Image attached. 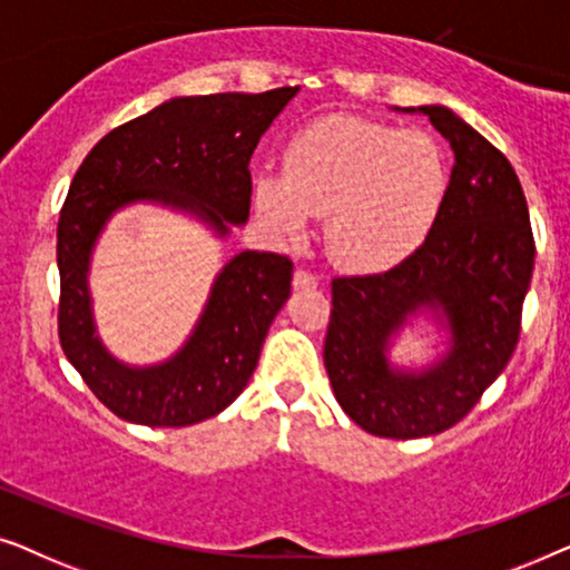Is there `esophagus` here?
Returning a JSON list of instances; mask_svg holds the SVG:
<instances>
[{"label": "esophagus", "mask_w": 570, "mask_h": 570, "mask_svg": "<svg viewBox=\"0 0 570 570\" xmlns=\"http://www.w3.org/2000/svg\"><path fill=\"white\" fill-rule=\"evenodd\" d=\"M293 285L298 287V291H314V287H318V277L311 275L306 269H295Z\"/></svg>", "instance_id": "obj_1"}]
</instances>
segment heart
Returning <instances> with one entry per match:
<instances>
[{"mask_svg":"<svg viewBox=\"0 0 570 570\" xmlns=\"http://www.w3.org/2000/svg\"><path fill=\"white\" fill-rule=\"evenodd\" d=\"M441 147L420 129L326 116L287 139L283 174H256L252 197L275 238L306 236L326 215V252L347 272H384L407 259L446 197Z\"/></svg>","mask_w":570,"mask_h":570,"instance_id":"b5f03b06","label":"heart"}]
</instances>
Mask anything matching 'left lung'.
Listing matches in <instances>:
<instances>
[{
  "label": "left lung",
  "instance_id": "left-lung-1",
  "mask_svg": "<svg viewBox=\"0 0 570 570\" xmlns=\"http://www.w3.org/2000/svg\"><path fill=\"white\" fill-rule=\"evenodd\" d=\"M454 150L446 197L423 246L384 275L332 283L324 365L365 433L425 439L456 425L501 376L534 269L524 191L511 163L446 106H410ZM432 326L436 353L400 364L395 342Z\"/></svg>",
  "mask_w": 570,
  "mask_h": 570
}]
</instances>
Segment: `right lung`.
Masks as SVG:
<instances>
[{
  "instance_id": "right-lung-1",
  "label": "right lung",
  "mask_w": 570,
  "mask_h": 570,
  "mask_svg": "<svg viewBox=\"0 0 570 570\" xmlns=\"http://www.w3.org/2000/svg\"><path fill=\"white\" fill-rule=\"evenodd\" d=\"M298 90L163 100L108 131L75 174L57 228L59 340L90 392L127 423L194 425L236 402L291 295L293 264L269 252L236 254L215 275L181 347L158 363H127L100 337L92 308L90 264L100 236L121 209L155 205L228 240L248 220V160Z\"/></svg>"
}]
</instances>
